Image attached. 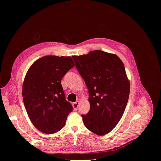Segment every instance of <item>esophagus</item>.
Instances as JSON below:
<instances>
[{
  "label": "esophagus",
  "instance_id": "esophagus-1",
  "mask_svg": "<svg viewBox=\"0 0 161 161\" xmlns=\"http://www.w3.org/2000/svg\"><path fill=\"white\" fill-rule=\"evenodd\" d=\"M79 101H76V102H75V103H73V108H74L75 110H77L78 108H79Z\"/></svg>",
  "mask_w": 161,
  "mask_h": 161
}]
</instances>
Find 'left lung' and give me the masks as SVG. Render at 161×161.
<instances>
[{"instance_id": "1", "label": "left lung", "mask_w": 161, "mask_h": 161, "mask_svg": "<svg viewBox=\"0 0 161 161\" xmlns=\"http://www.w3.org/2000/svg\"><path fill=\"white\" fill-rule=\"evenodd\" d=\"M72 58L89 89L90 110L82 115L86 128L99 136L108 134L121 119L130 95L124 63L114 53L99 50Z\"/></svg>"}]
</instances>
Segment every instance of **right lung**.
I'll list each match as a JSON object with an SVG mask.
<instances>
[{
	"mask_svg": "<svg viewBox=\"0 0 161 161\" xmlns=\"http://www.w3.org/2000/svg\"><path fill=\"white\" fill-rule=\"evenodd\" d=\"M75 66L70 56H45L34 62L23 84V99L29 118L39 131L47 134L64 127L72 106L65 99L61 85Z\"/></svg>",
	"mask_w": 161,
	"mask_h": 161,
	"instance_id": "obj_1",
	"label": "right lung"
}]
</instances>
